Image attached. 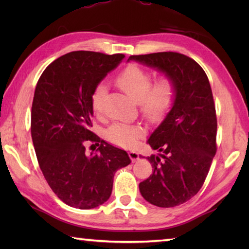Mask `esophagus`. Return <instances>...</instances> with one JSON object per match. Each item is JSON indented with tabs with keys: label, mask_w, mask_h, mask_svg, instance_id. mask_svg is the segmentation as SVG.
Listing matches in <instances>:
<instances>
[{
	"label": "esophagus",
	"mask_w": 249,
	"mask_h": 249,
	"mask_svg": "<svg viewBox=\"0 0 249 249\" xmlns=\"http://www.w3.org/2000/svg\"><path fill=\"white\" fill-rule=\"evenodd\" d=\"M128 156H129V158L133 162H135L136 160H139V155L136 151H128Z\"/></svg>",
	"instance_id": "34e87169"
}]
</instances>
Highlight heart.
Returning <instances> with one entry per match:
<instances>
[{
  "mask_svg": "<svg viewBox=\"0 0 249 249\" xmlns=\"http://www.w3.org/2000/svg\"><path fill=\"white\" fill-rule=\"evenodd\" d=\"M116 87L138 102L140 110L147 120L160 122L170 112L177 97V83L170 75H161L153 82L150 71L139 65L131 64L124 68L115 78ZM107 93L106 83L95 87L91 96L92 109L99 114L103 110V100ZM143 135V129L137 125L113 124L108 128L107 139L122 147H131Z\"/></svg>",
  "mask_w": 249,
  "mask_h": 249,
  "instance_id": "heart-1",
  "label": "heart"
}]
</instances>
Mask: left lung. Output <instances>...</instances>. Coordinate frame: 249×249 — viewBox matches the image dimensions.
Here are the masks:
<instances>
[{
  "label": "left lung",
  "instance_id": "obj_1",
  "mask_svg": "<svg viewBox=\"0 0 249 249\" xmlns=\"http://www.w3.org/2000/svg\"><path fill=\"white\" fill-rule=\"evenodd\" d=\"M128 60L155 67L177 83L171 111L147 141L158 151L157 155L147 157L153 173L139 184L147 202L173 208L198 194L217 150L212 89L203 68L178 52L130 55Z\"/></svg>",
  "mask_w": 249,
  "mask_h": 249
}]
</instances>
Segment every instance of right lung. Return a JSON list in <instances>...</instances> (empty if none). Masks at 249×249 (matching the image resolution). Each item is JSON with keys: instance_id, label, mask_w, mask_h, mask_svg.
Returning <instances> with one entry per match:
<instances>
[{"instance_id": "add662e5", "label": "right lung", "mask_w": 249, "mask_h": 249, "mask_svg": "<svg viewBox=\"0 0 249 249\" xmlns=\"http://www.w3.org/2000/svg\"><path fill=\"white\" fill-rule=\"evenodd\" d=\"M124 57L72 51L52 62L36 84L31 135L37 160L57 198L72 208L89 210L105 203L115 171L130 163L124 150L89 130L94 89ZM88 143H92L91 152Z\"/></svg>"}]
</instances>
